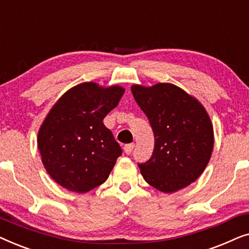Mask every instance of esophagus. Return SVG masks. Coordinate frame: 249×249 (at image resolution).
<instances>
[{"mask_svg": "<svg viewBox=\"0 0 249 249\" xmlns=\"http://www.w3.org/2000/svg\"><path fill=\"white\" fill-rule=\"evenodd\" d=\"M134 147H135V144H127V145H124V151L125 154L129 155V154H131V152H132V149H134Z\"/></svg>", "mask_w": 249, "mask_h": 249, "instance_id": "esophagus-1", "label": "esophagus"}]
</instances>
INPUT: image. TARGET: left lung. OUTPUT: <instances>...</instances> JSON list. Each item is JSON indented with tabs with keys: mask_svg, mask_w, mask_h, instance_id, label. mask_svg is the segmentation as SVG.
I'll list each match as a JSON object with an SVG mask.
<instances>
[{
	"mask_svg": "<svg viewBox=\"0 0 249 249\" xmlns=\"http://www.w3.org/2000/svg\"><path fill=\"white\" fill-rule=\"evenodd\" d=\"M131 91L155 138L151 159L138 164L142 176L163 193L189 186L202 175L212 155L213 125L206 110L172 84L134 85Z\"/></svg>",
	"mask_w": 249,
	"mask_h": 249,
	"instance_id": "1",
	"label": "left lung"
}]
</instances>
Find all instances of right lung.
I'll use <instances>...</instances> for the list:
<instances>
[{
  "label": "right lung",
  "mask_w": 249,
  "mask_h": 249,
  "mask_svg": "<svg viewBox=\"0 0 249 249\" xmlns=\"http://www.w3.org/2000/svg\"><path fill=\"white\" fill-rule=\"evenodd\" d=\"M124 93L120 86L79 84L46 115L37 144L47 173L63 188L87 193L107 179L122 149L103 119Z\"/></svg>",
  "instance_id": "obj_1"
}]
</instances>
